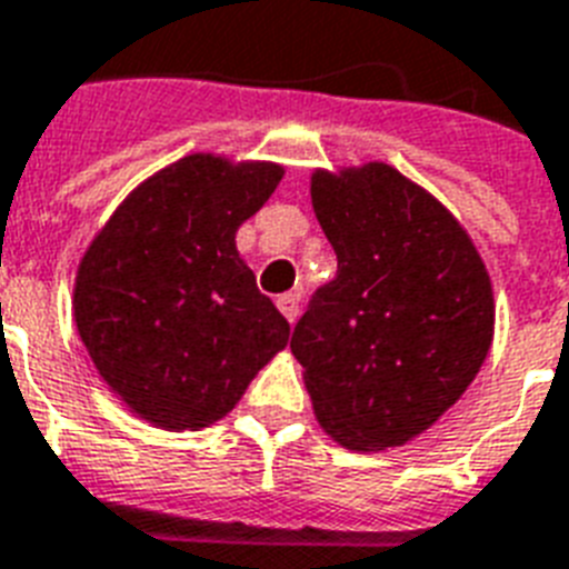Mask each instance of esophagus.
I'll list each match as a JSON object with an SVG mask.
<instances>
[{"label": "esophagus", "mask_w": 569, "mask_h": 569, "mask_svg": "<svg viewBox=\"0 0 569 569\" xmlns=\"http://www.w3.org/2000/svg\"><path fill=\"white\" fill-rule=\"evenodd\" d=\"M277 310L283 312L286 321L298 319V295H295V292L280 295V298H277Z\"/></svg>", "instance_id": "1"}]
</instances>
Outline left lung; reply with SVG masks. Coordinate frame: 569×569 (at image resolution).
<instances>
[{"label":"left lung","instance_id":"8db88e82","mask_svg":"<svg viewBox=\"0 0 569 569\" xmlns=\"http://www.w3.org/2000/svg\"><path fill=\"white\" fill-rule=\"evenodd\" d=\"M312 212L337 253L292 333L321 431L348 451L425 433L493 346V283L446 206L387 162L316 168Z\"/></svg>","mask_w":569,"mask_h":569}]
</instances>
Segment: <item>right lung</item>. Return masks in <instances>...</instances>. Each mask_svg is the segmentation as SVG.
<instances>
[{
	"label": "right lung",
	"mask_w": 569,
	"mask_h": 569,
	"mask_svg": "<svg viewBox=\"0 0 569 569\" xmlns=\"http://www.w3.org/2000/svg\"><path fill=\"white\" fill-rule=\"evenodd\" d=\"M283 173L259 159L182 156L138 182L84 248L79 339L102 383L153 428L223 419L289 342V321L236 248Z\"/></svg>",
	"instance_id": "add662e5"
}]
</instances>
